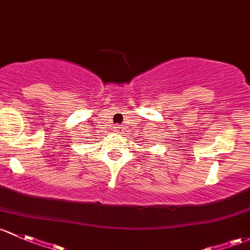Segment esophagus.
<instances>
[{
    "mask_svg": "<svg viewBox=\"0 0 250 250\" xmlns=\"http://www.w3.org/2000/svg\"><path fill=\"white\" fill-rule=\"evenodd\" d=\"M116 130H117V132H120V130H122V127H120V125H117Z\"/></svg>",
    "mask_w": 250,
    "mask_h": 250,
    "instance_id": "34e87169",
    "label": "esophagus"
}]
</instances>
